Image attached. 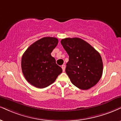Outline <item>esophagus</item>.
Here are the masks:
<instances>
[{
  "instance_id": "obj_1",
  "label": "esophagus",
  "mask_w": 121,
  "mask_h": 121,
  "mask_svg": "<svg viewBox=\"0 0 121 121\" xmlns=\"http://www.w3.org/2000/svg\"><path fill=\"white\" fill-rule=\"evenodd\" d=\"M62 68L63 69V72H65V65H62Z\"/></svg>"
}]
</instances>
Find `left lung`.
Instances as JSON below:
<instances>
[{
  "instance_id": "8db88e82",
  "label": "left lung",
  "mask_w": 121,
  "mask_h": 121,
  "mask_svg": "<svg viewBox=\"0 0 121 121\" xmlns=\"http://www.w3.org/2000/svg\"><path fill=\"white\" fill-rule=\"evenodd\" d=\"M60 43L69 56L65 72L71 82L82 90L95 86L102 77L103 69L99 52L80 38L63 39Z\"/></svg>"
}]
</instances>
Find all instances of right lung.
Wrapping results in <instances>:
<instances>
[{
  "label": "right lung",
  "instance_id": "add662e5",
  "mask_svg": "<svg viewBox=\"0 0 121 121\" xmlns=\"http://www.w3.org/2000/svg\"><path fill=\"white\" fill-rule=\"evenodd\" d=\"M58 40L45 37L33 43L23 53L21 60L22 73L26 80L36 87L43 89L56 81L62 72L51 56Z\"/></svg>",
  "mask_w": 121,
  "mask_h": 121
}]
</instances>
